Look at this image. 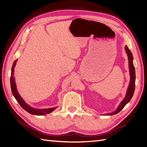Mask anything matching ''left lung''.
Wrapping results in <instances>:
<instances>
[{"mask_svg": "<svg viewBox=\"0 0 147 147\" xmlns=\"http://www.w3.org/2000/svg\"><path fill=\"white\" fill-rule=\"evenodd\" d=\"M125 51L126 53L127 54V56L128 57V63H129V75H130V81H129V84L128 88V90L127 91V94L123 100L121 101L120 105L118 106L116 111L114 112L111 113H107V115H113L115 114H117L118 113L120 112L123 108L125 107V106L127 105L128 102L131 100V99L134 95L135 88V67L134 65V57H133L132 53L128 49V47L126 46H125Z\"/></svg>", "mask_w": 147, "mask_h": 147, "instance_id": "left-lung-1", "label": "left lung"}]
</instances>
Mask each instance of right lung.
I'll list each match as a JSON object with an SVG mask.
<instances>
[{"label":"right lung","instance_id":"right-lung-1","mask_svg":"<svg viewBox=\"0 0 147 147\" xmlns=\"http://www.w3.org/2000/svg\"><path fill=\"white\" fill-rule=\"evenodd\" d=\"M17 63V61H15L13 63V65L11 69V90L13 96H14L17 101L18 102L19 104L21 106V107L25 110L26 111L29 113L30 114L35 115H44L46 114H49L51 112L54 111L57 107H54L52 108H47V109H35L32 107H30L27 103H25V101L23 100V99L20 96L18 93V90L16 88V85L15 83V79L13 78V73H14V67L16 66V64Z\"/></svg>","mask_w":147,"mask_h":147}]
</instances>
